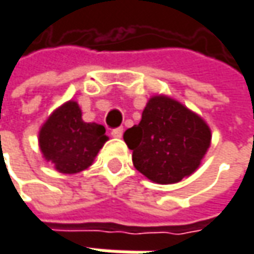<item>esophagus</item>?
I'll return each mask as SVG.
<instances>
[{
	"instance_id": "obj_1",
	"label": "esophagus",
	"mask_w": 254,
	"mask_h": 254,
	"mask_svg": "<svg viewBox=\"0 0 254 254\" xmlns=\"http://www.w3.org/2000/svg\"><path fill=\"white\" fill-rule=\"evenodd\" d=\"M123 127H117V128H113L112 130V135L114 137V138H120L123 135Z\"/></svg>"
}]
</instances>
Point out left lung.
Returning <instances> with one entry per match:
<instances>
[{
	"label": "left lung",
	"instance_id": "8db88e82",
	"mask_svg": "<svg viewBox=\"0 0 254 254\" xmlns=\"http://www.w3.org/2000/svg\"><path fill=\"white\" fill-rule=\"evenodd\" d=\"M132 164L157 184H175L199 167L210 144L208 124L165 96L148 100L141 122L123 135Z\"/></svg>",
	"mask_w": 254,
	"mask_h": 254
}]
</instances>
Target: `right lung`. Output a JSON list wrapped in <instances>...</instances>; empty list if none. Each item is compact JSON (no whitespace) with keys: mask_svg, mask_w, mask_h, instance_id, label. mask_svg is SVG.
Returning a JSON list of instances; mask_svg holds the SVG:
<instances>
[{"mask_svg":"<svg viewBox=\"0 0 254 254\" xmlns=\"http://www.w3.org/2000/svg\"><path fill=\"white\" fill-rule=\"evenodd\" d=\"M106 141V128L84 123L76 102L55 110L39 131L41 151L62 174H76L90 167Z\"/></svg>","mask_w":254,"mask_h":254,"instance_id":"1","label":"right lung"}]
</instances>
